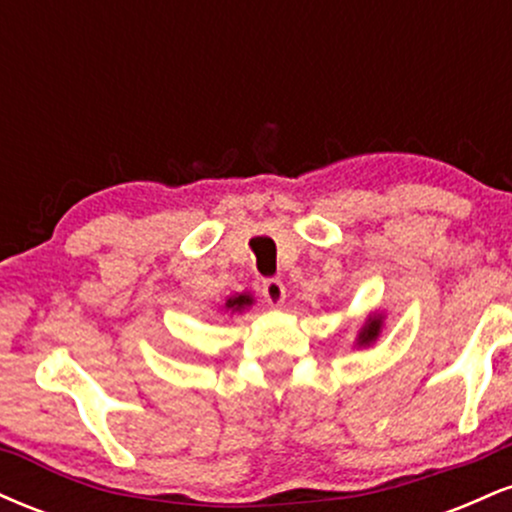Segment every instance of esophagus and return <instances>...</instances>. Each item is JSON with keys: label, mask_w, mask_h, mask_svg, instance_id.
I'll list each match as a JSON object with an SVG mask.
<instances>
[{"label": "esophagus", "mask_w": 512, "mask_h": 512, "mask_svg": "<svg viewBox=\"0 0 512 512\" xmlns=\"http://www.w3.org/2000/svg\"><path fill=\"white\" fill-rule=\"evenodd\" d=\"M260 291H262V298L269 305H281L286 301V289L279 279H264Z\"/></svg>", "instance_id": "esophagus-1"}]
</instances>
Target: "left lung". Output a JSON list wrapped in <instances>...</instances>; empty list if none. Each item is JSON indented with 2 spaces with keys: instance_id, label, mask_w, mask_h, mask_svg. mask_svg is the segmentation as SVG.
<instances>
[{
  "instance_id": "1",
  "label": "left lung",
  "mask_w": 512,
  "mask_h": 512,
  "mask_svg": "<svg viewBox=\"0 0 512 512\" xmlns=\"http://www.w3.org/2000/svg\"><path fill=\"white\" fill-rule=\"evenodd\" d=\"M378 332H380V317H373V320L363 327L361 337H358V344H370L375 337H378Z\"/></svg>"
}]
</instances>
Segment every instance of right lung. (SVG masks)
I'll return each instance as SVG.
<instances>
[{"label": "right lung", "instance_id": "right-lung-1", "mask_svg": "<svg viewBox=\"0 0 512 512\" xmlns=\"http://www.w3.org/2000/svg\"><path fill=\"white\" fill-rule=\"evenodd\" d=\"M250 303H252V298H250V296H238V298H228L226 308L240 310V308H245V305H250Z\"/></svg>", "mask_w": 512, "mask_h": 512}]
</instances>
